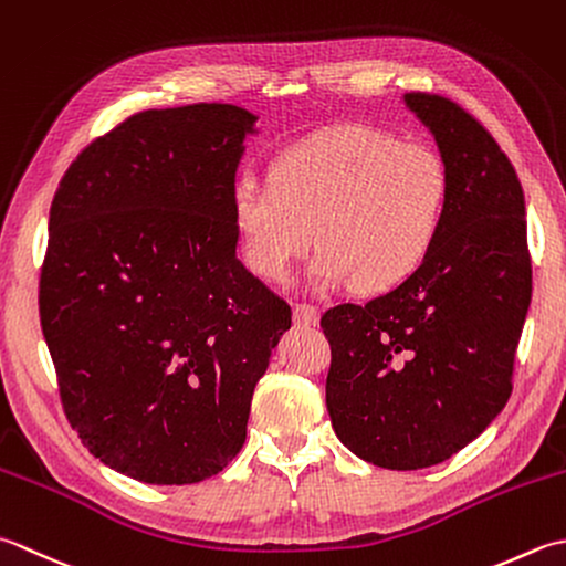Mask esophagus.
Masks as SVG:
<instances>
[{"label":"esophagus","mask_w":566,"mask_h":566,"mask_svg":"<svg viewBox=\"0 0 566 566\" xmlns=\"http://www.w3.org/2000/svg\"><path fill=\"white\" fill-rule=\"evenodd\" d=\"M293 319L297 322V325H305V327H310V325H317L319 313H317V307H315V305L297 303V305L293 307Z\"/></svg>","instance_id":"34e87169"}]
</instances>
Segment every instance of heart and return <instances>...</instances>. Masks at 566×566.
I'll return each mask as SVG.
<instances>
[{"label": "heart", "instance_id": "1", "mask_svg": "<svg viewBox=\"0 0 566 566\" xmlns=\"http://www.w3.org/2000/svg\"><path fill=\"white\" fill-rule=\"evenodd\" d=\"M229 210L239 256L261 281H291L315 232V285L352 281L359 293H388L440 241L449 170L424 144L371 126H334L275 156L269 186L239 178Z\"/></svg>", "mask_w": 566, "mask_h": 566}]
</instances>
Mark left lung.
Returning a JSON list of instances; mask_svg holds the SVG:
<instances>
[{"mask_svg":"<svg viewBox=\"0 0 566 566\" xmlns=\"http://www.w3.org/2000/svg\"><path fill=\"white\" fill-rule=\"evenodd\" d=\"M449 170V212L428 263L366 305L327 310V410L368 464L412 471L457 454L511 398L533 295L525 198L495 138L428 92L402 95Z\"/></svg>","mask_w":566,"mask_h":566,"instance_id":"obj_1","label":"left lung"}]
</instances>
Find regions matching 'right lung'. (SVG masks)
I'll return each mask as SVG.
<instances>
[{"instance_id": "add662e5", "label": "right lung", "mask_w": 566, "mask_h": 566, "mask_svg": "<svg viewBox=\"0 0 566 566\" xmlns=\"http://www.w3.org/2000/svg\"><path fill=\"white\" fill-rule=\"evenodd\" d=\"M256 114L148 109L57 186L39 310L67 420L102 464L156 486L219 474L291 307L237 259L232 190Z\"/></svg>"}]
</instances>
